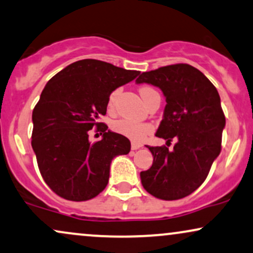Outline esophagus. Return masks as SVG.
Wrapping results in <instances>:
<instances>
[{"label":"esophagus","mask_w":253,"mask_h":253,"mask_svg":"<svg viewBox=\"0 0 253 253\" xmlns=\"http://www.w3.org/2000/svg\"><path fill=\"white\" fill-rule=\"evenodd\" d=\"M142 145H139V144H137V143H131V150L132 151H135V150H138L139 148H141Z\"/></svg>","instance_id":"obj_1"}]
</instances>
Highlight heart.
Returning <instances> with one entry per match:
<instances>
[{"label": "heart", "instance_id": "obj_1", "mask_svg": "<svg viewBox=\"0 0 253 253\" xmlns=\"http://www.w3.org/2000/svg\"><path fill=\"white\" fill-rule=\"evenodd\" d=\"M152 91H155V90L150 88V86H141V88H139V93H141L143 99ZM118 92H120V90L116 89L110 93L108 101L109 108L114 107L115 101H116L118 96ZM112 129H114L117 133H121L122 136H126L127 138L132 139V141L135 142H142L143 139H145L146 136L150 135L152 132V126L150 124L138 123V122H133L130 120H120L115 122L114 126H112Z\"/></svg>", "mask_w": 253, "mask_h": 253}]
</instances>
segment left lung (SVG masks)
Wrapping results in <instances>:
<instances>
[{
  "mask_svg": "<svg viewBox=\"0 0 253 253\" xmlns=\"http://www.w3.org/2000/svg\"><path fill=\"white\" fill-rule=\"evenodd\" d=\"M136 82L162 89L167 105L156 136L167 144L177 141L171 151L165 145L148 146L154 163L141 172L143 188L164 201L186 197L207 179L222 150L225 115L219 93L204 74L186 63L142 73Z\"/></svg>",
  "mask_w": 253,
  "mask_h": 253,
  "instance_id": "left-lung-1",
  "label": "left lung"
}]
</instances>
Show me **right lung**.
Masks as SVG:
<instances>
[{"label":"right lung","instance_id":"right-lung-1","mask_svg":"<svg viewBox=\"0 0 253 253\" xmlns=\"http://www.w3.org/2000/svg\"><path fill=\"white\" fill-rule=\"evenodd\" d=\"M137 75L88 58L68 65L46 83L33 110L31 146L43 179L56 195L84 202L108 185L112 158L129 154L131 145L99 118L107 114L110 93ZM93 127L103 137L90 143Z\"/></svg>","mask_w":253,"mask_h":253}]
</instances>
